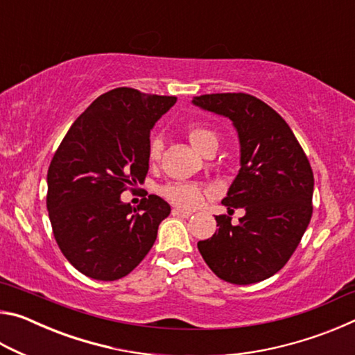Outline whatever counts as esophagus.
Listing matches in <instances>:
<instances>
[{"instance_id":"1","label":"esophagus","mask_w":355,"mask_h":355,"mask_svg":"<svg viewBox=\"0 0 355 355\" xmlns=\"http://www.w3.org/2000/svg\"><path fill=\"white\" fill-rule=\"evenodd\" d=\"M172 214L173 216H178V218H189L192 214L191 211H186V209H180V208H173L172 209Z\"/></svg>"}]
</instances>
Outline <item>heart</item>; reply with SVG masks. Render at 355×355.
Segmentation results:
<instances>
[{
	"label": "heart",
	"instance_id": "obj_1",
	"mask_svg": "<svg viewBox=\"0 0 355 355\" xmlns=\"http://www.w3.org/2000/svg\"><path fill=\"white\" fill-rule=\"evenodd\" d=\"M188 137L192 146H194L199 152H203L208 146L216 144L218 146V136L213 130L205 127H191L188 130ZM161 150H163V142L159 137H153L148 144V161L159 159ZM161 194H163L167 200L172 202L173 205L180 208H196L199 203L205 199L208 194V189L205 186L192 182H172L164 184L161 188Z\"/></svg>",
	"mask_w": 355,
	"mask_h": 355
}]
</instances>
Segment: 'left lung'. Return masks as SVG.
I'll list each match as a JSON object with an SVG mask.
<instances>
[{"label":"left lung","mask_w":355,"mask_h":355,"mask_svg":"<svg viewBox=\"0 0 355 355\" xmlns=\"http://www.w3.org/2000/svg\"><path fill=\"white\" fill-rule=\"evenodd\" d=\"M192 103L228 117L238 131L241 169L222 203L244 208L239 224L216 216L218 230L197 243L209 269L235 285L269 279L290 260L310 224L313 172L288 123L249 94H207Z\"/></svg>","instance_id":"1"}]
</instances>
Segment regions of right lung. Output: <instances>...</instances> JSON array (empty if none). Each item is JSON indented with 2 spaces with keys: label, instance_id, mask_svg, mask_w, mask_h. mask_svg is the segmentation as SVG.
<instances>
[{
  "label": "right lung",
  "instance_id": "1",
  "mask_svg": "<svg viewBox=\"0 0 355 355\" xmlns=\"http://www.w3.org/2000/svg\"><path fill=\"white\" fill-rule=\"evenodd\" d=\"M177 97L117 87L100 95L64 136L48 167L46 208L59 249L81 274L111 282L148 254L171 207L150 194L120 200L146 180L150 130Z\"/></svg>",
  "mask_w": 355,
  "mask_h": 355
}]
</instances>
